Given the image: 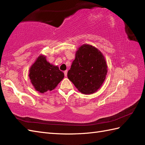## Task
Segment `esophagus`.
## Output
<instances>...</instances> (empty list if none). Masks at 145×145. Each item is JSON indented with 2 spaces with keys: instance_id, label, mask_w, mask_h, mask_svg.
Listing matches in <instances>:
<instances>
[{
  "instance_id": "34e87169",
  "label": "esophagus",
  "mask_w": 145,
  "mask_h": 145,
  "mask_svg": "<svg viewBox=\"0 0 145 145\" xmlns=\"http://www.w3.org/2000/svg\"><path fill=\"white\" fill-rule=\"evenodd\" d=\"M67 72H68L67 70H65V72H64V75H65V76H67Z\"/></svg>"
}]
</instances>
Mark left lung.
Here are the masks:
<instances>
[{
  "label": "left lung",
  "instance_id": "1",
  "mask_svg": "<svg viewBox=\"0 0 145 145\" xmlns=\"http://www.w3.org/2000/svg\"><path fill=\"white\" fill-rule=\"evenodd\" d=\"M107 71L102 53L93 46L84 44L76 52L67 76L80 92L88 95L95 93L101 87Z\"/></svg>",
  "mask_w": 145,
  "mask_h": 145
}]
</instances>
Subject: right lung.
<instances>
[{
	"mask_svg": "<svg viewBox=\"0 0 145 145\" xmlns=\"http://www.w3.org/2000/svg\"><path fill=\"white\" fill-rule=\"evenodd\" d=\"M29 76L35 90L44 93L55 88L64 78V73L41 55L30 68Z\"/></svg>",
	"mask_w": 145,
	"mask_h": 145,
	"instance_id": "right-lung-1",
	"label": "right lung"
}]
</instances>
